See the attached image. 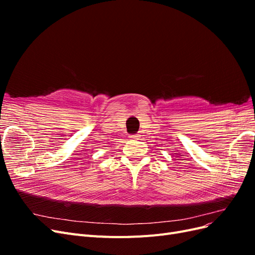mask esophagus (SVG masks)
Returning a JSON list of instances; mask_svg holds the SVG:
<instances>
[{"label": "esophagus", "mask_w": 255, "mask_h": 255, "mask_svg": "<svg viewBox=\"0 0 255 255\" xmlns=\"http://www.w3.org/2000/svg\"><path fill=\"white\" fill-rule=\"evenodd\" d=\"M140 138V134H135L130 136V139H134V140H138Z\"/></svg>", "instance_id": "1"}]
</instances>
